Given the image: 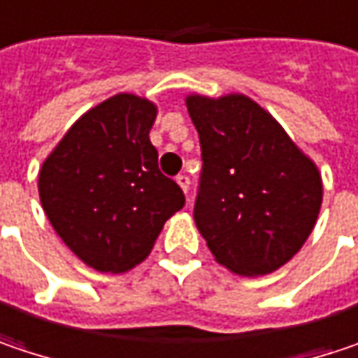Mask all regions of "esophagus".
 <instances>
[{
    "label": "esophagus",
    "instance_id": "esophagus-1",
    "mask_svg": "<svg viewBox=\"0 0 358 358\" xmlns=\"http://www.w3.org/2000/svg\"><path fill=\"white\" fill-rule=\"evenodd\" d=\"M176 182H178V186L182 188V192H184V194H188V190H190V178H188L186 174H182V176L176 178Z\"/></svg>",
    "mask_w": 358,
    "mask_h": 358
}]
</instances>
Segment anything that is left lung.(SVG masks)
I'll list each match as a JSON object with an SVG mask.
<instances>
[{
    "instance_id": "left-lung-1",
    "label": "left lung",
    "mask_w": 358,
    "mask_h": 358,
    "mask_svg": "<svg viewBox=\"0 0 358 358\" xmlns=\"http://www.w3.org/2000/svg\"><path fill=\"white\" fill-rule=\"evenodd\" d=\"M186 107L202 150L194 222L210 253L239 275L280 269L318 219L316 164L249 96L188 95Z\"/></svg>"
}]
</instances>
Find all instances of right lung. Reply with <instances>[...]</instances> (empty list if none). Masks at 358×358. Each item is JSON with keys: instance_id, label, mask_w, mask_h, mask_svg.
Here are the masks:
<instances>
[{"instance_id": "add662e5", "label": "right lung", "mask_w": 358, "mask_h": 358, "mask_svg": "<svg viewBox=\"0 0 358 358\" xmlns=\"http://www.w3.org/2000/svg\"><path fill=\"white\" fill-rule=\"evenodd\" d=\"M156 115L152 101L119 93L76 119L40 168L48 221L96 271L121 273L143 262L164 222L184 206L150 141Z\"/></svg>"}]
</instances>
